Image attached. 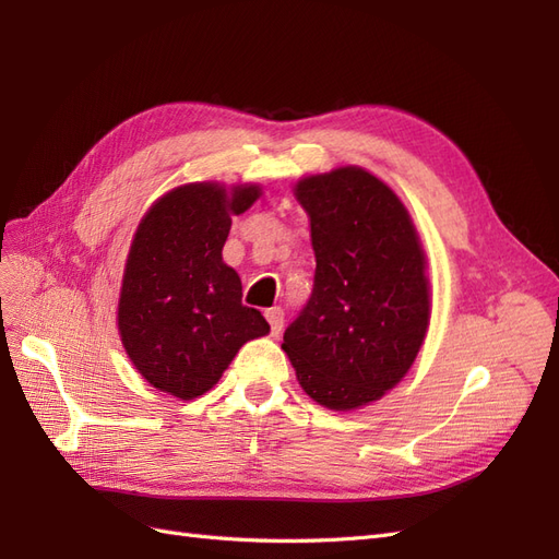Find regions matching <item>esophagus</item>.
<instances>
[{
	"label": "esophagus",
	"mask_w": 559,
	"mask_h": 559,
	"mask_svg": "<svg viewBox=\"0 0 559 559\" xmlns=\"http://www.w3.org/2000/svg\"><path fill=\"white\" fill-rule=\"evenodd\" d=\"M265 319L270 324V335L280 337L284 331V312L280 308H270V310H265Z\"/></svg>",
	"instance_id": "1"
}]
</instances>
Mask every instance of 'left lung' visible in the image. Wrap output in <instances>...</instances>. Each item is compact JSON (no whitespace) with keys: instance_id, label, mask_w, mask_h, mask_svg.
Instances as JSON below:
<instances>
[{"instance_id":"left-lung-1","label":"left lung","mask_w":559,"mask_h":559,"mask_svg":"<svg viewBox=\"0 0 559 559\" xmlns=\"http://www.w3.org/2000/svg\"><path fill=\"white\" fill-rule=\"evenodd\" d=\"M310 218L314 289L282 349L312 401L357 411L394 389L431 319L427 253L401 198L359 165L300 177Z\"/></svg>"}]
</instances>
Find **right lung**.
<instances>
[{
    "label": "right lung",
    "mask_w": 559,
    "mask_h": 559,
    "mask_svg": "<svg viewBox=\"0 0 559 559\" xmlns=\"http://www.w3.org/2000/svg\"><path fill=\"white\" fill-rule=\"evenodd\" d=\"M261 198L259 183L193 181L160 195L132 235L118 296V335L138 373L181 401L218 382L238 349L270 333L242 306L224 263L230 216Z\"/></svg>",
    "instance_id": "add662e5"
}]
</instances>
